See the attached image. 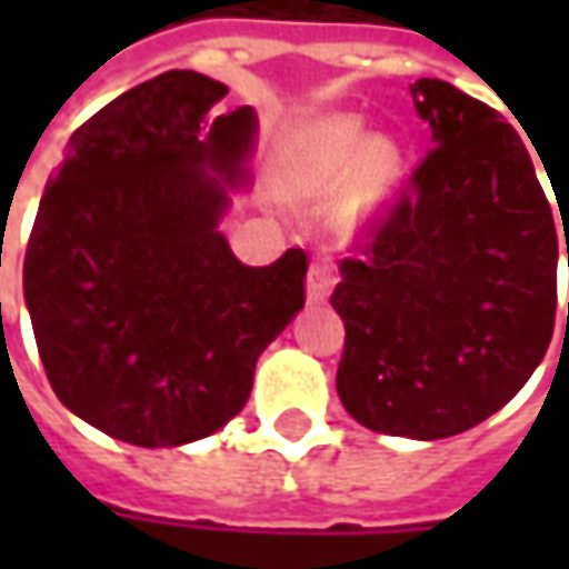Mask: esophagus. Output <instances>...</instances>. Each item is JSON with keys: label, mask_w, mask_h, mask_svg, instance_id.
<instances>
[{"label": "esophagus", "mask_w": 569, "mask_h": 569, "mask_svg": "<svg viewBox=\"0 0 569 569\" xmlns=\"http://www.w3.org/2000/svg\"><path fill=\"white\" fill-rule=\"evenodd\" d=\"M335 271L329 261H313L308 271V301L310 305H322L326 298L332 296L335 289Z\"/></svg>", "instance_id": "esophagus-1"}]
</instances>
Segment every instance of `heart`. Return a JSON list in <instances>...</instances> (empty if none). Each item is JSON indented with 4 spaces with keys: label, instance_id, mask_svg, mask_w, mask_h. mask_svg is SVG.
<instances>
[{
    "label": "heart",
    "instance_id": "b5f03b06",
    "mask_svg": "<svg viewBox=\"0 0 569 569\" xmlns=\"http://www.w3.org/2000/svg\"><path fill=\"white\" fill-rule=\"evenodd\" d=\"M289 170L301 191L341 198L359 186V207L381 203L399 176V149L383 137H369L353 116L320 121L289 151Z\"/></svg>",
    "mask_w": 569,
    "mask_h": 569
}]
</instances>
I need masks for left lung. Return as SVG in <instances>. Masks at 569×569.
<instances>
[{
  "instance_id": "1",
  "label": "left lung",
  "mask_w": 569,
  "mask_h": 569,
  "mask_svg": "<svg viewBox=\"0 0 569 569\" xmlns=\"http://www.w3.org/2000/svg\"><path fill=\"white\" fill-rule=\"evenodd\" d=\"M411 97L429 151L357 259L341 261L335 383L362 427L432 441L500 411L546 357L558 216L497 109L439 79L415 81Z\"/></svg>"
}]
</instances>
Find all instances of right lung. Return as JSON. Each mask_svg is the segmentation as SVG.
Wrapping results in <instances>:
<instances>
[{
	"label": "right lung",
	"instance_id": "right-lung-1",
	"mask_svg": "<svg viewBox=\"0 0 569 569\" xmlns=\"http://www.w3.org/2000/svg\"><path fill=\"white\" fill-rule=\"evenodd\" d=\"M170 69L69 137L44 186L23 298L57 399L140 448H176L247 406L261 350L305 308V249L264 268L219 231L247 186L256 112Z\"/></svg>",
	"mask_w": 569,
	"mask_h": 569
}]
</instances>
